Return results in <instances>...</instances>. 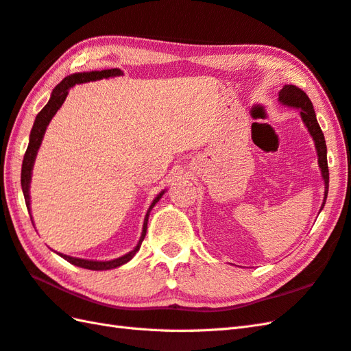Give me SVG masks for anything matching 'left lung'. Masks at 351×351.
<instances>
[{
	"label": "left lung",
	"instance_id": "8db88e82",
	"mask_svg": "<svg viewBox=\"0 0 351 351\" xmlns=\"http://www.w3.org/2000/svg\"><path fill=\"white\" fill-rule=\"evenodd\" d=\"M278 101L283 102L286 106L290 107H296L301 108V117L305 123V126L308 128V131L313 136V140L315 143V149H317V155H319V167L322 169V176L324 180V202H326V196H328V189H329V169H328V158H326V141H324L323 132L320 130V126L317 123V119H315V113L313 108V102L308 98V95L299 89L295 84H285V88L280 90L278 93ZM322 205V208H323Z\"/></svg>",
	"mask_w": 351,
	"mask_h": 351
}]
</instances>
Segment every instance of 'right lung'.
Segmentation results:
<instances>
[{"instance_id":"obj_1","label":"right lung","mask_w":351,"mask_h":351,"mask_svg":"<svg viewBox=\"0 0 351 351\" xmlns=\"http://www.w3.org/2000/svg\"><path fill=\"white\" fill-rule=\"evenodd\" d=\"M113 75H122V71L117 70V68H111V70H102V71H90V73H79V74H73L68 75L65 79L58 84V86L53 89L52 97H50L49 102L45 106L40 113L36 117V122H34V126L31 130V135H29V144L28 149L25 152L23 156V162H22V174H21V184H22V191H23V196H25V204H27V208L29 210V182H31V171H32V165L34 160H36L37 156V150L41 144L43 135L46 132V128L49 125V122L52 121V117L55 116L56 111L59 110V107L62 106V102L65 101L66 95H68V89L73 88L74 84L79 83H86V82H92V80H99V79H107V77H113ZM164 192L159 193L155 199H153L150 208L146 215V219H144V226H143V234L138 244H136L135 249L132 252H130L128 254L122 256V258H117L114 261H107V262H97V261H86V259H77V258H71V256L66 254H59L62 256L65 261H68L70 263L75 265V267L80 268H86V269H92V271H102V269H111L116 267H121V265L126 263L128 261H131L134 258V254L140 250V245L146 237V230H147V220H149V215L150 210L153 208L160 198Z\"/></svg>"}]
</instances>
